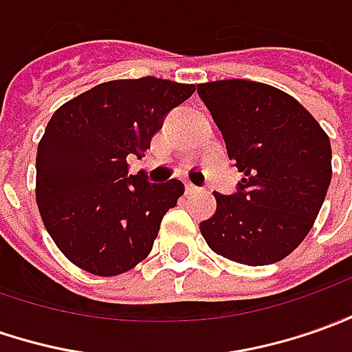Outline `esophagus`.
<instances>
[{
    "label": "esophagus",
    "mask_w": 352,
    "mask_h": 352,
    "mask_svg": "<svg viewBox=\"0 0 352 352\" xmlns=\"http://www.w3.org/2000/svg\"><path fill=\"white\" fill-rule=\"evenodd\" d=\"M185 190H186V195H195V192H198V186H195L192 183H186Z\"/></svg>",
    "instance_id": "1"
}]
</instances>
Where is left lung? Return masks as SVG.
Instances as JSON below:
<instances>
[{"label": "left lung", "instance_id": "1", "mask_svg": "<svg viewBox=\"0 0 352 352\" xmlns=\"http://www.w3.org/2000/svg\"><path fill=\"white\" fill-rule=\"evenodd\" d=\"M198 96L243 173L235 195L214 192L200 223L208 246L246 266H267L305 241L331 181V144L305 107L279 88L245 80L198 85Z\"/></svg>", "mask_w": 352, "mask_h": 352}]
</instances>
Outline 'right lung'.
I'll list each match as a JSON object with an SVG mask.
<instances>
[{
	"mask_svg": "<svg viewBox=\"0 0 352 352\" xmlns=\"http://www.w3.org/2000/svg\"><path fill=\"white\" fill-rule=\"evenodd\" d=\"M195 85L156 76L109 80L57 109L36 156V202L50 236L75 266L113 277L142 262L185 185L129 175L166 116Z\"/></svg>",
	"mask_w": 352,
	"mask_h": 352,
	"instance_id": "obj_1",
	"label": "right lung"
}]
</instances>
